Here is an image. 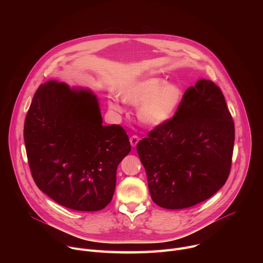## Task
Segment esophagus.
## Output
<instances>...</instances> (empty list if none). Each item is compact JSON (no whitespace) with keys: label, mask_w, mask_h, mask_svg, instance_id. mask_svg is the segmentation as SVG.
<instances>
[{"label":"esophagus","mask_w":263,"mask_h":263,"mask_svg":"<svg viewBox=\"0 0 263 263\" xmlns=\"http://www.w3.org/2000/svg\"><path fill=\"white\" fill-rule=\"evenodd\" d=\"M138 141H139V137H138L137 135H132V136L130 137V143H131L132 146H136V144L138 143Z\"/></svg>","instance_id":"1"}]
</instances>
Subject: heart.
Returning <instances> with one entry per match:
<instances>
[{
  "instance_id": "b5f03b06",
  "label": "heart",
  "mask_w": 263,
  "mask_h": 263,
  "mask_svg": "<svg viewBox=\"0 0 263 263\" xmlns=\"http://www.w3.org/2000/svg\"><path fill=\"white\" fill-rule=\"evenodd\" d=\"M122 98L129 104L139 105L137 117L143 125L159 127L168 123L178 112L183 90L178 84L167 83L163 78L151 77L125 88ZM109 107L117 112L124 111L119 100L110 101Z\"/></svg>"
}]
</instances>
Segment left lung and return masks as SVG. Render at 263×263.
<instances>
[{
    "instance_id": "left-lung-1",
    "label": "left lung",
    "mask_w": 263,
    "mask_h": 263,
    "mask_svg": "<svg viewBox=\"0 0 263 263\" xmlns=\"http://www.w3.org/2000/svg\"><path fill=\"white\" fill-rule=\"evenodd\" d=\"M234 138L220 88L199 80L185 91L175 117L137 143L154 203L183 209L212 197L229 177Z\"/></svg>"
}]
</instances>
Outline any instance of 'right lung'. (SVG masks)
<instances>
[{
	"label": "right lung",
	"instance_id": "obj_1",
	"mask_svg": "<svg viewBox=\"0 0 263 263\" xmlns=\"http://www.w3.org/2000/svg\"><path fill=\"white\" fill-rule=\"evenodd\" d=\"M102 124L88 89L48 81L33 97L24 127L30 171L37 187L66 208L98 211L114 197L131 144L123 127Z\"/></svg>",
	"mask_w": 263,
	"mask_h": 263
}]
</instances>
